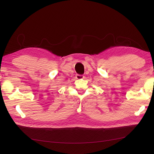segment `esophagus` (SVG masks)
Here are the masks:
<instances>
[{
	"mask_svg": "<svg viewBox=\"0 0 154 154\" xmlns=\"http://www.w3.org/2000/svg\"><path fill=\"white\" fill-rule=\"evenodd\" d=\"M83 78H84L83 75H80V74H76V78L78 80H82V79H83Z\"/></svg>",
	"mask_w": 154,
	"mask_h": 154,
	"instance_id": "1",
	"label": "esophagus"
}]
</instances>
